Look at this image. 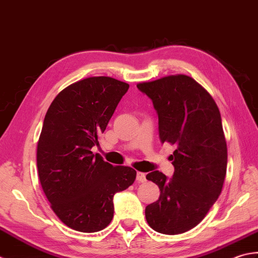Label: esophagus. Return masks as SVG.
<instances>
[{"label":"esophagus","mask_w":258,"mask_h":258,"mask_svg":"<svg viewBox=\"0 0 258 258\" xmlns=\"http://www.w3.org/2000/svg\"><path fill=\"white\" fill-rule=\"evenodd\" d=\"M136 179H137V181H138V182H144V181H146V175H145L144 172L138 171V172H137Z\"/></svg>","instance_id":"34e87169"}]
</instances>
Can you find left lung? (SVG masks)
I'll use <instances>...</instances> for the list:
<instances>
[{"instance_id":"left-lung-1","label":"left lung","mask_w":258,"mask_h":258,"mask_svg":"<svg viewBox=\"0 0 258 258\" xmlns=\"http://www.w3.org/2000/svg\"><path fill=\"white\" fill-rule=\"evenodd\" d=\"M137 88L154 103L162 144L175 146L170 179L159 170L146 178L160 189L146 207L147 223L165 235L186 233L202 222L222 192L227 169V145L222 118L209 92L185 75L140 82Z\"/></svg>"}]
</instances>
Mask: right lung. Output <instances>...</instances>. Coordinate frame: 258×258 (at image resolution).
Wrapping results in <instances>:
<instances>
[{"label": "right lung", "instance_id": "right-lung-1", "mask_svg": "<svg viewBox=\"0 0 258 258\" xmlns=\"http://www.w3.org/2000/svg\"><path fill=\"white\" fill-rule=\"evenodd\" d=\"M128 88L110 77H89L57 93L46 111L36 149L39 179L54 214L78 232L106 228L114 194L136 179L134 168L112 166L91 151Z\"/></svg>", "mask_w": 258, "mask_h": 258}]
</instances>
